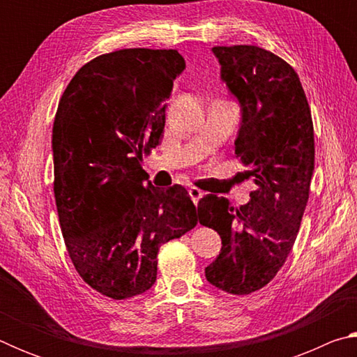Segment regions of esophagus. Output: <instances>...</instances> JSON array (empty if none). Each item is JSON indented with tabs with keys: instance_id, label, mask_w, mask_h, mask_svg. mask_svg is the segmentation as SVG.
Masks as SVG:
<instances>
[{
	"instance_id": "1",
	"label": "esophagus",
	"mask_w": 357,
	"mask_h": 357,
	"mask_svg": "<svg viewBox=\"0 0 357 357\" xmlns=\"http://www.w3.org/2000/svg\"><path fill=\"white\" fill-rule=\"evenodd\" d=\"M189 193H190L192 200H193V203H195V204H197L198 202H200V198L204 195V192L198 189V187H190V189H189Z\"/></svg>"
}]
</instances>
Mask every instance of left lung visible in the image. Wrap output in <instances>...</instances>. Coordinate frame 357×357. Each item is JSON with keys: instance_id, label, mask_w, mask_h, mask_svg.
I'll return each mask as SVG.
<instances>
[{"instance_id": "left-lung-1", "label": "left lung", "mask_w": 357, "mask_h": 357, "mask_svg": "<svg viewBox=\"0 0 357 357\" xmlns=\"http://www.w3.org/2000/svg\"><path fill=\"white\" fill-rule=\"evenodd\" d=\"M213 52L243 107L234 154L257 187L239 208L215 195L198 203V222L222 238L204 274L222 291L243 296L268 285L293 249L309 202L315 134L299 77L285 59L257 45Z\"/></svg>"}]
</instances>
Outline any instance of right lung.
<instances>
[{"mask_svg":"<svg viewBox=\"0 0 357 357\" xmlns=\"http://www.w3.org/2000/svg\"><path fill=\"white\" fill-rule=\"evenodd\" d=\"M185 69L176 50L123 48L82 66L53 123V193L66 249L96 291L128 299L154 285L162 244L197 225L183 185L144 184L165 100Z\"/></svg>","mask_w":357,"mask_h":357,"instance_id":"1","label":"right lung"}]
</instances>
